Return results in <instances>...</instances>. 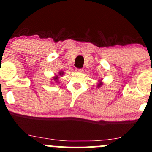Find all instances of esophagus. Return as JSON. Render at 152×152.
Segmentation results:
<instances>
[{"label": "esophagus", "mask_w": 152, "mask_h": 152, "mask_svg": "<svg viewBox=\"0 0 152 152\" xmlns=\"http://www.w3.org/2000/svg\"><path fill=\"white\" fill-rule=\"evenodd\" d=\"M76 72H79V73H81V72H83V69H81V68H76V70H75Z\"/></svg>", "instance_id": "obj_1"}]
</instances>
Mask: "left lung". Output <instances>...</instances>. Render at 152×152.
<instances>
[{"label": "left lung", "mask_w": 152, "mask_h": 152, "mask_svg": "<svg viewBox=\"0 0 152 152\" xmlns=\"http://www.w3.org/2000/svg\"><path fill=\"white\" fill-rule=\"evenodd\" d=\"M101 85H102V84H101V83H100V84H99L97 86H98V87H100V86H101Z\"/></svg>", "instance_id": "left-lung-1"}]
</instances>
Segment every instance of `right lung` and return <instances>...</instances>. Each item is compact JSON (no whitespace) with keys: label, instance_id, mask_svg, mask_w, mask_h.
Masks as SVG:
<instances>
[{"label":"right lung","instance_id":"right-lung-1","mask_svg":"<svg viewBox=\"0 0 152 152\" xmlns=\"http://www.w3.org/2000/svg\"><path fill=\"white\" fill-rule=\"evenodd\" d=\"M59 74H60V76H62V75L63 74V72H60V73H59ZM57 79H58V76H57V77H55V79H55V81H57Z\"/></svg>","mask_w":152,"mask_h":152}]
</instances>
